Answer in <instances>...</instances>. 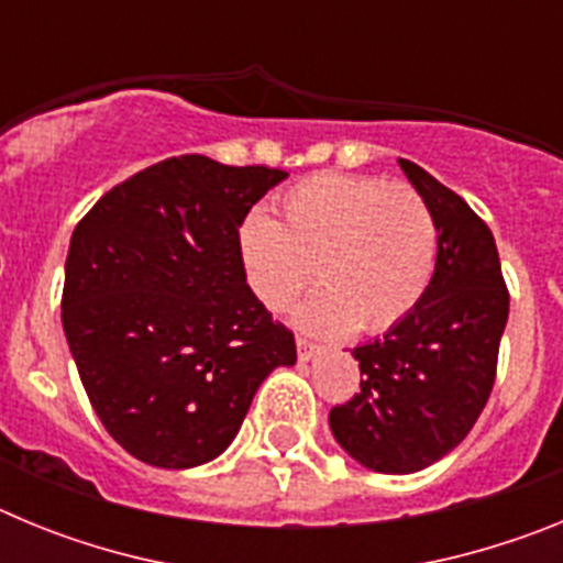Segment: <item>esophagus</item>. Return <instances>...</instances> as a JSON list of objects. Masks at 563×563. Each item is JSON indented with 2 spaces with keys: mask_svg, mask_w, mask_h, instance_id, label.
Here are the masks:
<instances>
[{
  "mask_svg": "<svg viewBox=\"0 0 563 563\" xmlns=\"http://www.w3.org/2000/svg\"><path fill=\"white\" fill-rule=\"evenodd\" d=\"M296 346H298V361H301V363L312 361V357H316L318 352H321V350H318V346H312L310 341H305V338H298Z\"/></svg>",
  "mask_w": 563,
  "mask_h": 563,
  "instance_id": "34e87169",
  "label": "esophagus"
}]
</instances>
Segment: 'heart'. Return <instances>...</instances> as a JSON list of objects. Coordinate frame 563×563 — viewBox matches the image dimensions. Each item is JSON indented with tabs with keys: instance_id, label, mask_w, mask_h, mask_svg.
Wrapping results in <instances>:
<instances>
[{
	"instance_id": "b5f03b06",
	"label": "heart",
	"mask_w": 563,
	"mask_h": 563,
	"mask_svg": "<svg viewBox=\"0 0 563 563\" xmlns=\"http://www.w3.org/2000/svg\"><path fill=\"white\" fill-rule=\"evenodd\" d=\"M434 213L409 186L380 177L312 174L282 197V222L247 213L236 231L245 282L265 310H296L316 335L386 332L422 301L437 265Z\"/></svg>"
}]
</instances>
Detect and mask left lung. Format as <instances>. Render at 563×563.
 <instances>
[{"mask_svg":"<svg viewBox=\"0 0 563 563\" xmlns=\"http://www.w3.org/2000/svg\"><path fill=\"white\" fill-rule=\"evenodd\" d=\"M397 163L434 213V276L400 324L352 350L361 395L330 411L338 445L377 474H415L465 440L494 389L510 310L490 228L426 168Z\"/></svg>","mask_w":563,"mask_h":563,"instance_id":"obj_1","label":"left lung"}]
</instances>
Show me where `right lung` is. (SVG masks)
Masks as SVG:
<instances>
[{"label":"right lung","instance_id":"obj_1","mask_svg":"<svg viewBox=\"0 0 563 563\" xmlns=\"http://www.w3.org/2000/svg\"><path fill=\"white\" fill-rule=\"evenodd\" d=\"M287 172L183 154L114 186L69 239L62 324L103 429L134 460L197 467L236 437L256 389L296 363L258 305L236 231Z\"/></svg>","mask_w":563,"mask_h":563}]
</instances>
